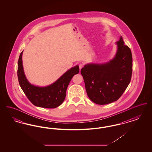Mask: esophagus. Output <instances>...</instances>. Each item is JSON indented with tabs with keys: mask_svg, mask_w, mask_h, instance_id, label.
I'll list each match as a JSON object with an SVG mask.
<instances>
[{
	"mask_svg": "<svg viewBox=\"0 0 152 152\" xmlns=\"http://www.w3.org/2000/svg\"><path fill=\"white\" fill-rule=\"evenodd\" d=\"M84 66V64L83 63H80L79 64V68L80 69H81Z\"/></svg>",
	"mask_w": 152,
	"mask_h": 152,
	"instance_id": "esophagus-1",
	"label": "esophagus"
}]
</instances>
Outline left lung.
Instances as JSON below:
<instances>
[{"mask_svg": "<svg viewBox=\"0 0 152 152\" xmlns=\"http://www.w3.org/2000/svg\"><path fill=\"white\" fill-rule=\"evenodd\" d=\"M114 58L104 64H88L81 69L88 96L94 103L105 105L117 101L130 83L132 55L122 36L116 42Z\"/></svg>", "mask_w": 152, "mask_h": 152, "instance_id": "1", "label": "left lung"}]
</instances>
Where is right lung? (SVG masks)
<instances>
[{"label": "right lung", "instance_id": "right-lung-1", "mask_svg": "<svg viewBox=\"0 0 152 152\" xmlns=\"http://www.w3.org/2000/svg\"><path fill=\"white\" fill-rule=\"evenodd\" d=\"M23 51L18 63V77L19 85L29 101L34 105L45 108H55L64 100L66 91L73 76L79 72L76 65L68 70L58 80L47 87L35 86L30 84L23 70L22 61Z\"/></svg>", "mask_w": 152, "mask_h": 152}]
</instances>
